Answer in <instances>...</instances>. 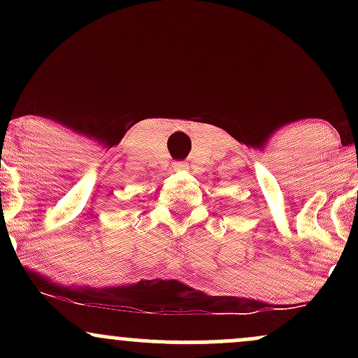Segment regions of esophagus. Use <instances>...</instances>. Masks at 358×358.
Returning a JSON list of instances; mask_svg holds the SVG:
<instances>
[{"label": "esophagus", "mask_w": 358, "mask_h": 358, "mask_svg": "<svg viewBox=\"0 0 358 358\" xmlns=\"http://www.w3.org/2000/svg\"><path fill=\"white\" fill-rule=\"evenodd\" d=\"M173 168H175V171H185V170H188V165L185 162H176Z\"/></svg>", "instance_id": "1"}]
</instances>
